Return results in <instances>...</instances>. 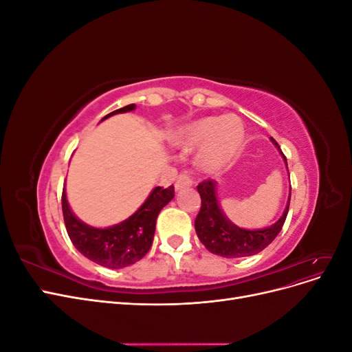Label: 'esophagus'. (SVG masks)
<instances>
[{"instance_id":"obj_1","label":"esophagus","mask_w":352,"mask_h":352,"mask_svg":"<svg viewBox=\"0 0 352 352\" xmlns=\"http://www.w3.org/2000/svg\"><path fill=\"white\" fill-rule=\"evenodd\" d=\"M192 184H194L192 176H190V173L185 170V172H182L177 176L175 186H176V189H184V188H188V186H192Z\"/></svg>"}]
</instances>
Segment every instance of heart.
<instances>
[{
    "label": "heart",
    "instance_id": "1",
    "mask_svg": "<svg viewBox=\"0 0 352 352\" xmlns=\"http://www.w3.org/2000/svg\"><path fill=\"white\" fill-rule=\"evenodd\" d=\"M243 141V124L235 116L206 117L186 126L176 136V144L185 150L202 148L201 164L214 170L226 164L238 153Z\"/></svg>",
    "mask_w": 352,
    "mask_h": 352
}]
</instances>
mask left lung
<instances>
[{
  "label": "left lung",
  "instance_id": "8db88e82",
  "mask_svg": "<svg viewBox=\"0 0 352 352\" xmlns=\"http://www.w3.org/2000/svg\"><path fill=\"white\" fill-rule=\"evenodd\" d=\"M272 141L279 148V144L273 138ZM285 162L286 157L282 153ZM201 197V208L195 219V230L199 241L204 243V247L212 252L221 255L226 258H238V257H250V255L258 254L267 245L273 242V239L279 235L283 223L286 220L287 211H289V201H287L286 210L283 216L267 229L261 230H245L241 229L223 216L221 210L219 208V202L216 197V182L211 179H206L197 186Z\"/></svg>",
  "mask_w": 352,
  "mask_h": 352
}]
</instances>
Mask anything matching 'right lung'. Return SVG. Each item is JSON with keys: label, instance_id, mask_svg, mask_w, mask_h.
<instances>
[{"label": "right lung", "instance_id": "right-lung-1", "mask_svg": "<svg viewBox=\"0 0 352 352\" xmlns=\"http://www.w3.org/2000/svg\"><path fill=\"white\" fill-rule=\"evenodd\" d=\"M135 109V104L114 110L104 119ZM175 197V186H157L142 207L127 220L109 229H97L85 225L73 216L66 199V190L61 194V208L66 230L76 250L91 261L104 267L122 269L140 261L150 251L158 212Z\"/></svg>", "mask_w": 352, "mask_h": 352}]
</instances>
